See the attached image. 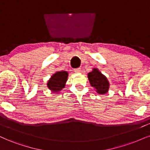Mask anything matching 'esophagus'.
Instances as JSON below:
<instances>
[{"label":"esophagus","instance_id":"obj_1","mask_svg":"<svg viewBox=\"0 0 150 150\" xmlns=\"http://www.w3.org/2000/svg\"><path fill=\"white\" fill-rule=\"evenodd\" d=\"M74 72H76V73H80L81 69L80 68H76V69H74Z\"/></svg>","mask_w":150,"mask_h":150}]
</instances>
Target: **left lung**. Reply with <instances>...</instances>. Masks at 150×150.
<instances>
[{"instance_id": "8db88e82", "label": "left lung", "mask_w": 150, "mask_h": 150, "mask_svg": "<svg viewBox=\"0 0 150 150\" xmlns=\"http://www.w3.org/2000/svg\"><path fill=\"white\" fill-rule=\"evenodd\" d=\"M90 83L96 90L98 94H106L109 89V82L104 75L102 74L99 69L94 68L92 71L88 74Z\"/></svg>"}]
</instances>
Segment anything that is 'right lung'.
Listing matches in <instances>:
<instances>
[{
	"mask_svg": "<svg viewBox=\"0 0 150 150\" xmlns=\"http://www.w3.org/2000/svg\"><path fill=\"white\" fill-rule=\"evenodd\" d=\"M67 78V71H61L55 72L48 81V88L53 92H58L64 88Z\"/></svg>",
	"mask_w": 150,
	"mask_h": 150,
	"instance_id": "right-lung-1",
	"label": "right lung"
}]
</instances>
